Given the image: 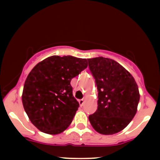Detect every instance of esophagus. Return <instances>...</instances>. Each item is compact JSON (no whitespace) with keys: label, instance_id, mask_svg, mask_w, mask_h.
<instances>
[{"label":"esophagus","instance_id":"34e87169","mask_svg":"<svg viewBox=\"0 0 160 160\" xmlns=\"http://www.w3.org/2000/svg\"><path fill=\"white\" fill-rule=\"evenodd\" d=\"M78 102H79V104H80V106L83 105V104H84V99H80V100H79Z\"/></svg>","mask_w":160,"mask_h":160}]
</instances>
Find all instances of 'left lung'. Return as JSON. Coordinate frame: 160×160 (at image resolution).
Here are the masks:
<instances>
[{"mask_svg": "<svg viewBox=\"0 0 160 160\" xmlns=\"http://www.w3.org/2000/svg\"><path fill=\"white\" fill-rule=\"evenodd\" d=\"M89 68L98 89V109L89 116L93 128L113 135L128 126L137 112L138 87L129 72L111 58H89Z\"/></svg>", "mask_w": 160, "mask_h": 160, "instance_id": "1", "label": "left lung"}]
</instances>
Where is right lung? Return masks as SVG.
Instances as JSON below:
<instances>
[{
    "mask_svg": "<svg viewBox=\"0 0 160 160\" xmlns=\"http://www.w3.org/2000/svg\"><path fill=\"white\" fill-rule=\"evenodd\" d=\"M88 66L86 58L52 56L34 66L24 84L22 100L29 120L42 132L57 135L72 122L79 106L71 79Z\"/></svg>",
    "mask_w": 160,
    "mask_h": 160,
    "instance_id": "1",
    "label": "right lung"
}]
</instances>
